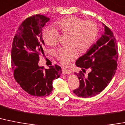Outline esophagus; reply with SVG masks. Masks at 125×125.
<instances>
[{
    "label": "esophagus",
    "instance_id": "esophagus-1",
    "mask_svg": "<svg viewBox=\"0 0 125 125\" xmlns=\"http://www.w3.org/2000/svg\"><path fill=\"white\" fill-rule=\"evenodd\" d=\"M62 72H63V74H69L72 73V72L70 70L65 69H63Z\"/></svg>",
    "mask_w": 125,
    "mask_h": 125
}]
</instances>
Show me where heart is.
I'll list each match as a JSON object with an SVG mask.
<instances>
[{
  "label": "heart",
  "instance_id": "obj_1",
  "mask_svg": "<svg viewBox=\"0 0 125 125\" xmlns=\"http://www.w3.org/2000/svg\"><path fill=\"white\" fill-rule=\"evenodd\" d=\"M55 25L62 33L70 34L69 44L71 45L62 47L56 52L57 58L65 66L76 57V48L80 52H85L91 48L98 36V27L95 22L85 21L76 16L64 17ZM42 36L47 45L53 47L58 43L59 33L54 27L45 28Z\"/></svg>",
  "mask_w": 125,
  "mask_h": 125
}]
</instances>
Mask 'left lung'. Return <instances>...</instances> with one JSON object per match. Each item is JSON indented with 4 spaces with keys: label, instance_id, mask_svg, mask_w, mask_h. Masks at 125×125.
<instances>
[{
    "label": "left lung",
    "instance_id": "8db88e82",
    "mask_svg": "<svg viewBox=\"0 0 125 125\" xmlns=\"http://www.w3.org/2000/svg\"><path fill=\"white\" fill-rule=\"evenodd\" d=\"M103 26L104 33L76 62V65L82 68L83 72L91 69L87 76L82 71L79 74L75 73L80 80V86L73 92L78 97L86 98L99 94L109 84L117 69L116 40L112 31L105 24Z\"/></svg>",
    "mask_w": 125,
    "mask_h": 125
}]
</instances>
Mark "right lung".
<instances>
[{"label":"right lung","instance_id":"right-lung-1","mask_svg":"<svg viewBox=\"0 0 125 125\" xmlns=\"http://www.w3.org/2000/svg\"><path fill=\"white\" fill-rule=\"evenodd\" d=\"M50 19L35 15L22 22L13 38L11 65L14 78L23 90L34 96L51 94L52 81L62 73L60 66L43 69L38 65L40 52L43 53L42 28Z\"/></svg>","mask_w":125,"mask_h":125}]
</instances>
